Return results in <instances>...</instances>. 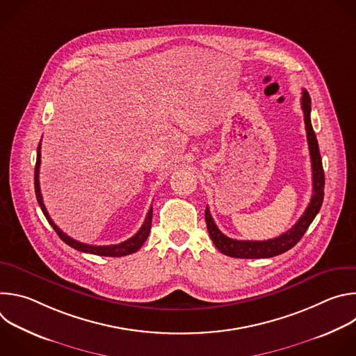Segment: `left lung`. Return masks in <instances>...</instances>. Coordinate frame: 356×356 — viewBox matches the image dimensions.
<instances>
[{
    "label": "left lung",
    "mask_w": 356,
    "mask_h": 356,
    "mask_svg": "<svg viewBox=\"0 0 356 356\" xmlns=\"http://www.w3.org/2000/svg\"><path fill=\"white\" fill-rule=\"evenodd\" d=\"M301 108L304 114V124H306V132H307V142L310 149V158H312V169H313V195L309 202L306 211L302 213L300 220L284 234L268 239V241H238L228 238L224 235L218 227L216 225L209 207L206 209V222L209 234L217 246L220 252L224 255H228L231 258H241V259H261V258H272L276 255H280L283 252H287L291 249L301 236L306 234L307 228L318 214L323 200H324V170H323V162L318 149V142L312 125L310 113H312V98L306 90H302L301 95Z\"/></svg>",
    "instance_id": "left-lung-1"
}]
</instances>
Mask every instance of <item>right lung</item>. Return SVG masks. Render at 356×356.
Instances as JSON below:
<instances>
[{
	"label": "right lung",
	"mask_w": 356,
	"mask_h": 356,
	"mask_svg": "<svg viewBox=\"0 0 356 356\" xmlns=\"http://www.w3.org/2000/svg\"><path fill=\"white\" fill-rule=\"evenodd\" d=\"M39 166H40V142L38 145V155H36V165H35V194H36V200L40 206L42 213L44 214L47 222L54 227V229L56 231V234L60 236V239L63 242H66L69 246L80 250V252H86V253H92V255H98V257H111V258H120V257H125V255H131V253L136 252L146 241L149 232H150V225H152V207L147 211V216L145 218V222L142 224L140 229L129 239L117 243V245H104V246H97V245H87L83 242H79L73 238H70L69 235H66L55 222L54 220L50 218L44 204H43V198L40 194V187H39Z\"/></svg>",
	"instance_id": "1"
}]
</instances>
